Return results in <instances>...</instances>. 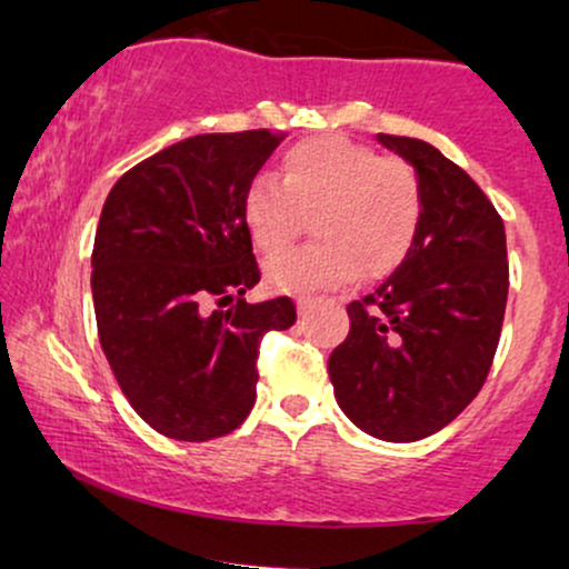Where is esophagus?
I'll return each mask as SVG.
<instances>
[{
    "mask_svg": "<svg viewBox=\"0 0 569 569\" xmlns=\"http://www.w3.org/2000/svg\"><path fill=\"white\" fill-rule=\"evenodd\" d=\"M310 305H313V302H310L308 297H302V299H299V302H297V313H299V318H305V316H308Z\"/></svg>",
    "mask_w": 569,
    "mask_h": 569,
    "instance_id": "esophagus-1",
    "label": "esophagus"
}]
</instances>
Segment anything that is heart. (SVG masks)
Returning a JSON list of instances; mask_svg holds the SVG:
<instances>
[{"instance_id": "obj_1", "label": "heart", "mask_w": 569, "mask_h": 569, "mask_svg": "<svg viewBox=\"0 0 569 569\" xmlns=\"http://www.w3.org/2000/svg\"><path fill=\"white\" fill-rule=\"evenodd\" d=\"M421 216L413 164L337 134L297 142L280 159L278 180L264 174L242 193V221L264 256L286 251L310 218L313 246L267 264V283L289 295L337 289L359 272H395L413 248Z\"/></svg>"}]
</instances>
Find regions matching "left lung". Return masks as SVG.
<instances>
[{
    "label": "left lung",
    "instance_id": "left-lung-1",
    "mask_svg": "<svg viewBox=\"0 0 569 569\" xmlns=\"http://www.w3.org/2000/svg\"><path fill=\"white\" fill-rule=\"evenodd\" d=\"M378 142L421 178V227L402 264L348 305L351 332L327 370L356 427L413 442L451 423L489 376L508 302V248L502 218L461 167L416 137Z\"/></svg>",
    "mask_w": 569,
    "mask_h": 569
}]
</instances>
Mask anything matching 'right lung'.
I'll return each instance as SVG.
<instances>
[{"mask_svg":"<svg viewBox=\"0 0 569 569\" xmlns=\"http://www.w3.org/2000/svg\"><path fill=\"white\" fill-rule=\"evenodd\" d=\"M283 134H197L118 178L91 253L97 332L137 416L172 440L229 435L256 402V359L289 329V297L246 302L259 283L242 193Z\"/></svg>","mask_w":569,"mask_h":569,"instance_id":"right-lung-1","label":"right lung"}]
</instances>
